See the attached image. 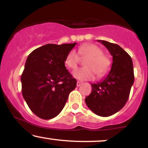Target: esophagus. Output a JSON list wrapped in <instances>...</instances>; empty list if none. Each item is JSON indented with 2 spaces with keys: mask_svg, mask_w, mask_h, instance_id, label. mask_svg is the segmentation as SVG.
I'll return each mask as SVG.
<instances>
[{
  "mask_svg": "<svg viewBox=\"0 0 148 148\" xmlns=\"http://www.w3.org/2000/svg\"><path fill=\"white\" fill-rule=\"evenodd\" d=\"M81 84H82V83H81V81H77V83H76V86H77V87H79V86H81Z\"/></svg>",
  "mask_w": 148,
  "mask_h": 148,
  "instance_id": "34e87169",
  "label": "esophagus"
}]
</instances>
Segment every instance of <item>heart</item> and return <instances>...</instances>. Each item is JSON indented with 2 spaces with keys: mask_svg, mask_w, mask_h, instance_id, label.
<instances>
[{
  "mask_svg": "<svg viewBox=\"0 0 148 148\" xmlns=\"http://www.w3.org/2000/svg\"><path fill=\"white\" fill-rule=\"evenodd\" d=\"M79 53L83 58H88L85 62L86 67L76 69L73 75L81 81L93 80L96 73L99 77H102L108 74L111 69V61L100 47L94 44H86L79 47ZM79 53L75 50H71L66 56L64 63L70 69H75L80 61Z\"/></svg>",
  "mask_w": 148,
  "mask_h": 148,
  "instance_id": "1",
  "label": "heart"
}]
</instances>
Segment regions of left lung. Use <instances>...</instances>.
Wrapping results in <instances>:
<instances>
[{
	"mask_svg": "<svg viewBox=\"0 0 148 148\" xmlns=\"http://www.w3.org/2000/svg\"><path fill=\"white\" fill-rule=\"evenodd\" d=\"M113 56L111 69L101 82L91 84L92 90L85 99L88 108L96 115L108 117L123 108L134 81L133 62L130 56L118 45L98 40Z\"/></svg>",
	"mask_w": 148,
	"mask_h": 148,
	"instance_id": "obj_1",
	"label": "left lung"
}]
</instances>
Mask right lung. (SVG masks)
Returning <instances> with one entry per match:
<instances>
[{
    "instance_id": "right-lung-1",
    "label": "right lung",
    "mask_w": 148,
    "mask_h": 148,
    "mask_svg": "<svg viewBox=\"0 0 148 148\" xmlns=\"http://www.w3.org/2000/svg\"><path fill=\"white\" fill-rule=\"evenodd\" d=\"M76 44H48L27 58L21 78L22 95L39 118L49 120L57 116L75 89L76 80L66 69L64 60Z\"/></svg>"
}]
</instances>
